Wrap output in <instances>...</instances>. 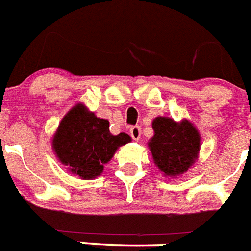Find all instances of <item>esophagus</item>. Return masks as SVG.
I'll use <instances>...</instances> for the list:
<instances>
[{"label": "esophagus", "instance_id": "1", "mask_svg": "<svg viewBox=\"0 0 251 251\" xmlns=\"http://www.w3.org/2000/svg\"><path fill=\"white\" fill-rule=\"evenodd\" d=\"M130 135L134 140H139L140 139V135H142V130L139 126H132L131 129H130Z\"/></svg>", "mask_w": 251, "mask_h": 251}]
</instances>
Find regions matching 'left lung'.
Returning <instances> with one entry per match:
<instances>
[{
    "label": "left lung",
    "instance_id": "left-lung-1",
    "mask_svg": "<svg viewBox=\"0 0 251 251\" xmlns=\"http://www.w3.org/2000/svg\"><path fill=\"white\" fill-rule=\"evenodd\" d=\"M151 127L154 135L148 145L155 166L166 177L186 172L201 151L199 131L187 120L176 122L170 117H155Z\"/></svg>",
    "mask_w": 251,
    "mask_h": 251
}]
</instances>
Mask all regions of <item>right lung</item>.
<instances>
[{
    "mask_svg": "<svg viewBox=\"0 0 251 251\" xmlns=\"http://www.w3.org/2000/svg\"><path fill=\"white\" fill-rule=\"evenodd\" d=\"M130 142L131 138L125 132L112 135L108 120L97 117L77 103L61 120L52 139V148L71 174L92 180L102 174L116 151Z\"/></svg>",
    "mask_w": 251,
    "mask_h": 251,
    "instance_id": "right-lung-1",
    "label": "right lung"
}]
</instances>
